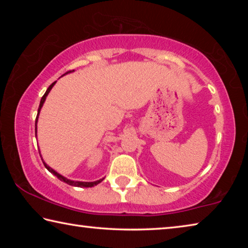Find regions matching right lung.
<instances>
[{
  "instance_id": "1",
  "label": "right lung",
  "mask_w": 248,
  "mask_h": 248,
  "mask_svg": "<svg viewBox=\"0 0 248 248\" xmlns=\"http://www.w3.org/2000/svg\"><path fill=\"white\" fill-rule=\"evenodd\" d=\"M71 72H74V70H73V71H69V72H66L65 74L71 73ZM65 74H63V75H65ZM63 75H62V77H63ZM56 83H57V81H56V82H53V83L51 84V85H50V86L48 87V90L46 91L45 95L43 96V97H41L40 104H39V108H38V114H37V117H36V123H35V133H36V136H37V123H38V117H39V114H40V110H41V108H43V106H44V103H45L46 98H47L48 94L50 93V91H51V89H52V87L54 86V84H56ZM41 159H43V157H41ZM43 162H44V159H43ZM44 165H45L46 169H47V170L50 171V173L53 174L54 176H57V177H58L59 179H60L61 182H64L65 184L71 185V186H75V187H81V188L94 187V186H96V185H98L99 183H102L103 180L105 179V178H102V179L95 180V182H78V180H71V179H68V178H66V177H64V176H62L61 174H59L58 171H56V170H54L53 169H51V167H50L49 165L46 164L45 162H44Z\"/></svg>"
}]
</instances>
